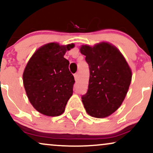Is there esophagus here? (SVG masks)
I'll return each instance as SVG.
<instances>
[{"label": "esophagus", "mask_w": 153, "mask_h": 153, "mask_svg": "<svg viewBox=\"0 0 153 153\" xmlns=\"http://www.w3.org/2000/svg\"><path fill=\"white\" fill-rule=\"evenodd\" d=\"M74 78H75V80L76 81L78 80V73H75V74L74 75Z\"/></svg>", "instance_id": "obj_1"}]
</instances>
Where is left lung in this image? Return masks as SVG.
<instances>
[{"label": "left lung", "mask_w": 153, "mask_h": 153, "mask_svg": "<svg viewBox=\"0 0 153 153\" xmlns=\"http://www.w3.org/2000/svg\"><path fill=\"white\" fill-rule=\"evenodd\" d=\"M90 68L88 90L82 96L87 113L95 118L109 117L119 109L130 86L132 72L119 49L107 42L82 45Z\"/></svg>", "instance_id": "obj_1"}]
</instances>
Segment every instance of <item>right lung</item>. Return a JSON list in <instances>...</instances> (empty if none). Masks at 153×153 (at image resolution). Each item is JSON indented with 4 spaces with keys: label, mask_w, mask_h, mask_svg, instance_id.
I'll list each match as a JSON object with an SVG mask.
<instances>
[{
    "label": "right lung",
    "mask_w": 153,
    "mask_h": 153,
    "mask_svg": "<svg viewBox=\"0 0 153 153\" xmlns=\"http://www.w3.org/2000/svg\"><path fill=\"white\" fill-rule=\"evenodd\" d=\"M73 47V44H45L36 50L25 67L22 77L27 95L42 114H62L72 96L74 77L69 71V61L63 56Z\"/></svg>",
    "instance_id": "obj_1"
}]
</instances>
